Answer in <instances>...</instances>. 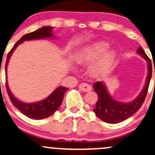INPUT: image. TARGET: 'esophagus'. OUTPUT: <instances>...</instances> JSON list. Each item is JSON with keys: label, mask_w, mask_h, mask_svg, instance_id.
<instances>
[{"label": "esophagus", "mask_w": 155, "mask_h": 155, "mask_svg": "<svg viewBox=\"0 0 155 155\" xmlns=\"http://www.w3.org/2000/svg\"><path fill=\"white\" fill-rule=\"evenodd\" d=\"M79 88L83 92H89L91 91L92 90L91 85H89V84H87V83H81V84L79 85Z\"/></svg>", "instance_id": "34e87169"}]
</instances>
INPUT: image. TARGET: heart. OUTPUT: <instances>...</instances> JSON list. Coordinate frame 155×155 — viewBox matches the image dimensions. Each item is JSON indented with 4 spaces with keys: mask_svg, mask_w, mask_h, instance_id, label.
I'll return each instance as SVG.
<instances>
[{
    "mask_svg": "<svg viewBox=\"0 0 155 155\" xmlns=\"http://www.w3.org/2000/svg\"><path fill=\"white\" fill-rule=\"evenodd\" d=\"M109 44L98 41L76 50L74 54L75 63L81 65L91 64L89 73L91 76H101L108 72L115 61L116 54L114 51L107 50Z\"/></svg>",
    "mask_w": 155,
    "mask_h": 155,
    "instance_id": "1",
    "label": "heart"
}]
</instances>
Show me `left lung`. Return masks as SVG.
<instances>
[{
	"instance_id": "left-lung-1",
	"label": "left lung",
	"mask_w": 155,
	"mask_h": 155,
	"mask_svg": "<svg viewBox=\"0 0 155 155\" xmlns=\"http://www.w3.org/2000/svg\"><path fill=\"white\" fill-rule=\"evenodd\" d=\"M137 53L147 62L148 75L143 89L135 100L128 103L120 102L112 98L108 93L107 87L102 81H97L93 84L94 91L96 92L98 97L96 107L93 109V111L98 118L106 123L118 124L124 121L133 115L140 108L145 101L149 82L152 78V62L141 47H139Z\"/></svg>"
}]
</instances>
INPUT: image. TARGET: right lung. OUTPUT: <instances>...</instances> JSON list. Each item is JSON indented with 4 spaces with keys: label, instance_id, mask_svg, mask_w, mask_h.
<instances>
[{
    "label": "right lung",
    "instance_id": "obj_1",
    "mask_svg": "<svg viewBox=\"0 0 155 155\" xmlns=\"http://www.w3.org/2000/svg\"><path fill=\"white\" fill-rule=\"evenodd\" d=\"M52 27L51 26H44L39 28L38 30L35 31L31 33L26 34L23 37L20 39L18 42L15 43L14 47L11 49L8 52L6 58V65H5V71H7V65L8 60L12 54L15 51L20 43L23 42L25 40H38V39H45V38H52L54 37V35L52 33ZM6 79L7 78L6 77ZM6 91H7L8 97L11 100L13 105L18 109L22 113L24 114L28 118L32 119H36V120H40L49 117L53 113H55L58 108L60 107L61 104L62 102L64 94L69 88L64 87L60 86L57 87L51 94L48 96L46 98L42 100L35 103H25L20 101L18 98H16L13 96L12 92L10 91L8 88L7 81H6Z\"/></svg>",
    "mask_w": 155,
    "mask_h": 155
}]
</instances>
